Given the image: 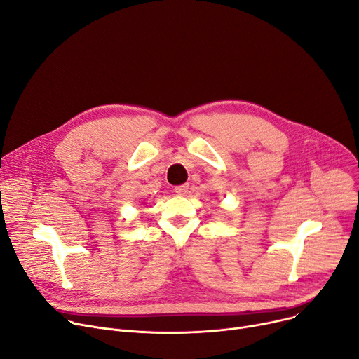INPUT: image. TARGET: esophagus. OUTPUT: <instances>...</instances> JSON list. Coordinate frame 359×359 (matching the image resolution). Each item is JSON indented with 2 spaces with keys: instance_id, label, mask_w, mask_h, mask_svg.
Returning a JSON list of instances; mask_svg holds the SVG:
<instances>
[{
  "instance_id": "34e87169",
  "label": "esophagus",
  "mask_w": 359,
  "mask_h": 359,
  "mask_svg": "<svg viewBox=\"0 0 359 359\" xmlns=\"http://www.w3.org/2000/svg\"><path fill=\"white\" fill-rule=\"evenodd\" d=\"M189 189V184L187 183H183V184H177V186H175V192L176 194H179V195H183V194H186V191Z\"/></svg>"
}]
</instances>
